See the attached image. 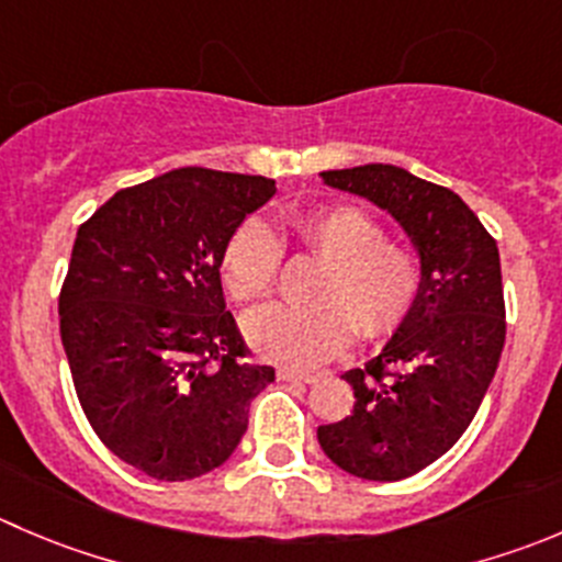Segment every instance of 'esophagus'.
Returning a JSON list of instances; mask_svg holds the SVG:
<instances>
[{
	"mask_svg": "<svg viewBox=\"0 0 562 562\" xmlns=\"http://www.w3.org/2000/svg\"><path fill=\"white\" fill-rule=\"evenodd\" d=\"M280 381H296V384H315L318 381V373H302V370H291V368H282L277 373Z\"/></svg>",
	"mask_w": 562,
	"mask_h": 562,
	"instance_id": "1",
	"label": "esophagus"
}]
</instances>
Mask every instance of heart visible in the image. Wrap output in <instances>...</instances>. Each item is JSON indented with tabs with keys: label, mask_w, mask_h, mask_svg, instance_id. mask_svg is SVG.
<instances>
[{
	"label": "heart",
	"mask_w": 562,
	"mask_h": 562,
	"mask_svg": "<svg viewBox=\"0 0 562 562\" xmlns=\"http://www.w3.org/2000/svg\"><path fill=\"white\" fill-rule=\"evenodd\" d=\"M315 255L324 269L310 288L313 304H271L247 318L249 342L266 359L313 368L359 337H390L412 315L423 291V263L414 247L386 238L373 214L353 205H318L282 220L280 238L260 220H244L220 258L222 285L236 302L269 296L282 263V244Z\"/></svg>",
	"instance_id": "1"
}]
</instances>
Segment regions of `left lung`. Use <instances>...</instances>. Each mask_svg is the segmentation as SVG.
<instances>
[{"mask_svg":"<svg viewBox=\"0 0 562 562\" xmlns=\"http://www.w3.org/2000/svg\"><path fill=\"white\" fill-rule=\"evenodd\" d=\"M329 187L390 211L423 263V291L384 351L342 373L353 412L318 428L348 475L403 481L448 453L470 428L505 346L499 249L450 189L392 165L321 172Z\"/></svg>","mask_w":562,"mask_h":562,"instance_id":"left-lung-1","label":"left lung"}]
</instances>
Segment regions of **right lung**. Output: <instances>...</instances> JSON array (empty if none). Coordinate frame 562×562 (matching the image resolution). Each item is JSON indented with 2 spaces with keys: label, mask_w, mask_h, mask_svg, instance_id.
Returning <instances> with one entry per match:
<instances>
[{
  "label": "right lung",
  "mask_w": 562,
  "mask_h": 562,
  "mask_svg": "<svg viewBox=\"0 0 562 562\" xmlns=\"http://www.w3.org/2000/svg\"><path fill=\"white\" fill-rule=\"evenodd\" d=\"M263 176L183 167L120 189L81 222L59 337L87 423L120 461L181 483L231 459L274 368L249 362L220 258L274 198Z\"/></svg>",
  "instance_id": "1"
}]
</instances>
